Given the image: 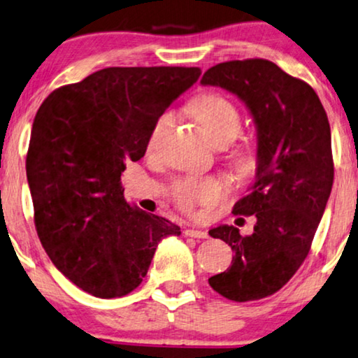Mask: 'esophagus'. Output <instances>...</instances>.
Wrapping results in <instances>:
<instances>
[{
  "label": "esophagus",
  "mask_w": 358,
  "mask_h": 358,
  "mask_svg": "<svg viewBox=\"0 0 358 358\" xmlns=\"http://www.w3.org/2000/svg\"><path fill=\"white\" fill-rule=\"evenodd\" d=\"M185 236L194 237V239H208V232L201 231V229H187Z\"/></svg>",
  "instance_id": "34e87169"
}]
</instances>
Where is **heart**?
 I'll return each instance as SVG.
<instances>
[{
	"label": "heart",
	"instance_id": "heart-1",
	"mask_svg": "<svg viewBox=\"0 0 358 358\" xmlns=\"http://www.w3.org/2000/svg\"><path fill=\"white\" fill-rule=\"evenodd\" d=\"M193 116L214 141V144L222 147L232 142L241 132V114L236 104L229 101L226 96L217 93H206L196 98L192 104ZM173 124V113H165L157 119L152 129L149 147H159L162 137ZM236 162L241 166L250 165L249 152H236ZM227 192L226 183L217 178L208 180H185L175 187V198L183 209H193L194 206H208L216 203Z\"/></svg>",
	"mask_w": 358,
	"mask_h": 358
}]
</instances>
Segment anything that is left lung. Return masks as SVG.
Listing matches in <instances>:
<instances>
[{
  "label": "left lung",
  "mask_w": 358,
  "mask_h": 358,
  "mask_svg": "<svg viewBox=\"0 0 358 358\" xmlns=\"http://www.w3.org/2000/svg\"><path fill=\"white\" fill-rule=\"evenodd\" d=\"M204 87L236 94L257 129V169L249 194L232 213L254 216L250 236L234 226L209 231L234 250L232 265L209 278L232 301H254L278 292L306 259L334 182L331 127L316 92L264 59L217 64Z\"/></svg>",
  "instance_id": "8db88e82"
}]
</instances>
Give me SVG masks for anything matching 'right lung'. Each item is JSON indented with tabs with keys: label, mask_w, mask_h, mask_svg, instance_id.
I'll return each instance as SVG.
<instances>
[{
	"label": "right lung",
	"mask_w": 358,
	"mask_h": 358,
	"mask_svg": "<svg viewBox=\"0 0 358 358\" xmlns=\"http://www.w3.org/2000/svg\"><path fill=\"white\" fill-rule=\"evenodd\" d=\"M198 66H109L57 88L34 117L26 159L37 234L52 264L96 298L139 287L159 242L182 231L124 198L126 162Z\"/></svg>",
	"instance_id": "1"
}]
</instances>
